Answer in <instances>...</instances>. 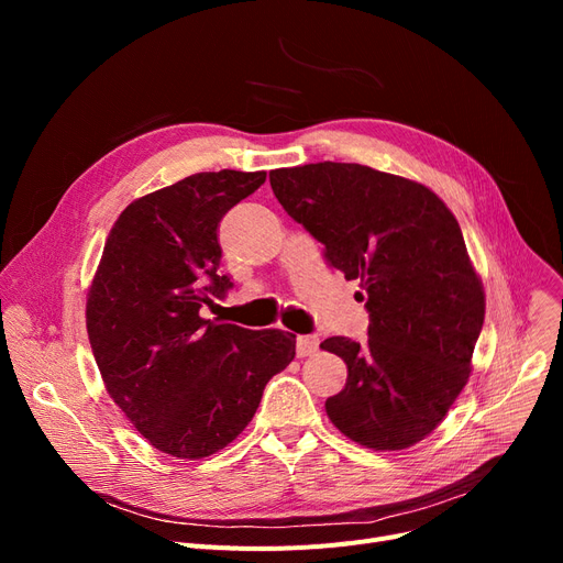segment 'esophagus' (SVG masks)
<instances>
[{"label": "esophagus", "mask_w": 563, "mask_h": 563, "mask_svg": "<svg viewBox=\"0 0 563 563\" xmlns=\"http://www.w3.org/2000/svg\"><path fill=\"white\" fill-rule=\"evenodd\" d=\"M319 351V338L317 335H299L297 338V353L299 358L312 356V353Z\"/></svg>", "instance_id": "1"}]
</instances>
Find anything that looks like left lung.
<instances>
[{"label":"left lung","instance_id":"obj_1","mask_svg":"<svg viewBox=\"0 0 563 563\" xmlns=\"http://www.w3.org/2000/svg\"><path fill=\"white\" fill-rule=\"evenodd\" d=\"M283 210L323 244L369 312L367 340L321 342L346 363L331 422L369 450L424 440L472 372L484 285L459 221L431 189L361 164L319 162L269 173Z\"/></svg>","mask_w":563,"mask_h":563}]
</instances>
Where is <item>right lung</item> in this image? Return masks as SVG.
Masks as SVG:
<instances>
[{
  "mask_svg": "<svg viewBox=\"0 0 563 563\" xmlns=\"http://www.w3.org/2000/svg\"><path fill=\"white\" fill-rule=\"evenodd\" d=\"M266 173H196L130 202L113 223L86 299L104 388L151 445L205 459L253 420L297 335L202 319L232 287L217 228Z\"/></svg>",
  "mask_w": 563,
  "mask_h": 563,
  "instance_id": "1",
  "label": "right lung"
}]
</instances>
